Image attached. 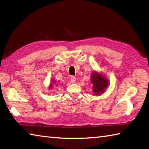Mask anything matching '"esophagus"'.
<instances>
[{
	"mask_svg": "<svg viewBox=\"0 0 149 149\" xmlns=\"http://www.w3.org/2000/svg\"><path fill=\"white\" fill-rule=\"evenodd\" d=\"M71 81H72V84H75V83L76 82V78L74 77V76H72L71 77Z\"/></svg>",
	"mask_w": 149,
	"mask_h": 149,
	"instance_id": "1",
	"label": "esophagus"
}]
</instances>
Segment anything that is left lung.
<instances>
[{
  "label": "left lung",
  "instance_id": "left-lung-1",
  "mask_svg": "<svg viewBox=\"0 0 149 149\" xmlns=\"http://www.w3.org/2000/svg\"><path fill=\"white\" fill-rule=\"evenodd\" d=\"M91 84H93V91L95 95H99L105 91L109 85L108 79L103 76L102 74L93 72L91 75Z\"/></svg>",
  "mask_w": 149,
  "mask_h": 149
}]
</instances>
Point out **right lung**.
<instances>
[{"mask_svg":"<svg viewBox=\"0 0 149 149\" xmlns=\"http://www.w3.org/2000/svg\"><path fill=\"white\" fill-rule=\"evenodd\" d=\"M50 83H51V84H50V86H49V88H50V89H52V87H53V86H54V85H55V84H56V83L54 81V79H52V80L51 81V82H50Z\"/></svg>","mask_w":149,"mask_h":149,"instance_id":"1","label":"right lung"}]
</instances>
